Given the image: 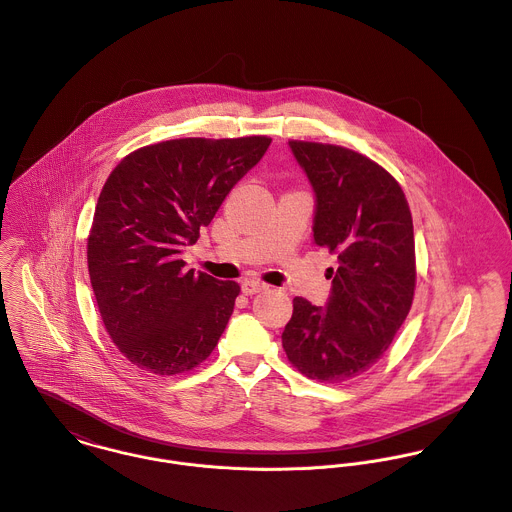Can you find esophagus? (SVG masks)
Returning a JSON list of instances; mask_svg holds the SVG:
<instances>
[{
    "label": "esophagus",
    "instance_id": "obj_1",
    "mask_svg": "<svg viewBox=\"0 0 512 512\" xmlns=\"http://www.w3.org/2000/svg\"><path fill=\"white\" fill-rule=\"evenodd\" d=\"M268 286L264 284V282H258V280H246V282H242V292L246 294V296H252V294H258V292H262V290H266Z\"/></svg>",
    "mask_w": 512,
    "mask_h": 512
}]
</instances>
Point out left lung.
Returning a JSON list of instances; mask_svg holds the SVG:
<instances>
[{
	"label": "left lung",
	"instance_id": "8db88e82",
	"mask_svg": "<svg viewBox=\"0 0 512 512\" xmlns=\"http://www.w3.org/2000/svg\"><path fill=\"white\" fill-rule=\"evenodd\" d=\"M290 147L316 190L314 240L338 256V268L326 272V310L294 298L282 345L306 377L341 383L381 359L411 310L413 218L399 182L365 155L310 141Z\"/></svg>",
	"mask_w": 512,
	"mask_h": 512
}]
</instances>
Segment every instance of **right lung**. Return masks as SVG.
Returning a JSON list of instances; mask_svg holds the SVG:
<instances>
[{"mask_svg": "<svg viewBox=\"0 0 512 512\" xmlns=\"http://www.w3.org/2000/svg\"><path fill=\"white\" fill-rule=\"evenodd\" d=\"M272 139H172L129 153L109 174L87 238V266L107 334L137 367L176 375L220 340L240 294L184 268L230 188Z\"/></svg>", "mask_w": 512, "mask_h": 512, "instance_id": "add662e5", "label": "right lung"}]
</instances>
